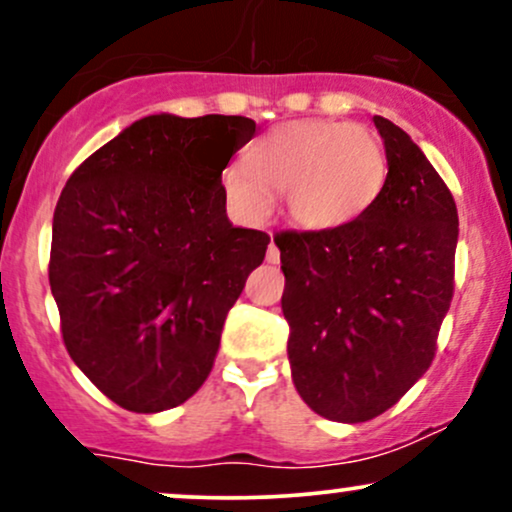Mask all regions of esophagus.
Masks as SVG:
<instances>
[{"label":"esophagus","mask_w":512,"mask_h":512,"mask_svg":"<svg viewBox=\"0 0 512 512\" xmlns=\"http://www.w3.org/2000/svg\"><path fill=\"white\" fill-rule=\"evenodd\" d=\"M279 248H276V245H274V240H272V243H269V248H267V262H272V264H276V262H279Z\"/></svg>","instance_id":"esophagus-1"}]
</instances>
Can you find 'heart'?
<instances>
[{
  "label": "heart",
  "instance_id": "1",
  "mask_svg": "<svg viewBox=\"0 0 512 512\" xmlns=\"http://www.w3.org/2000/svg\"><path fill=\"white\" fill-rule=\"evenodd\" d=\"M387 182L385 146L368 127L337 120H296L250 146L248 161L221 173L223 195L243 221H262L272 192L296 226L330 231L366 214Z\"/></svg>",
  "mask_w": 512,
  "mask_h": 512
}]
</instances>
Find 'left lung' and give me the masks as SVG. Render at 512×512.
I'll return each instance as SVG.
<instances>
[{"label":"left lung","mask_w":512,"mask_h":512,"mask_svg":"<svg viewBox=\"0 0 512 512\" xmlns=\"http://www.w3.org/2000/svg\"><path fill=\"white\" fill-rule=\"evenodd\" d=\"M373 122L387 154L373 207L330 231L274 236L293 385L342 424L380 416L426 373L455 291V199L404 129Z\"/></svg>","instance_id":"obj_1"}]
</instances>
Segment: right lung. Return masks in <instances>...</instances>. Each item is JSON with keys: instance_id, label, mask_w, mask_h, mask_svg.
I'll return each mask as SVG.
<instances>
[{"instance_id": "1", "label": "right lung", "mask_w": 512, "mask_h": 512, "mask_svg": "<svg viewBox=\"0 0 512 512\" xmlns=\"http://www.w3.org/2000/svg\"><path fill=\"white\" fill-rule=\"evenodd\" d=\"M255 137L240 115H149L74 170L52 216L50 289L72 361L137 414L202 387L269 236L226 216L221 173Z\"/></svg>"}]
</instances>
